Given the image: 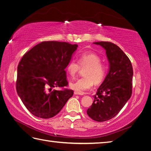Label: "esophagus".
I'll list each match as a JSON object with an SVG mask.
<instances>
[{"mask_svg": "<svg viewBox=\"0 0 151 151\" xmlns=\"http://www.w3.org/2000/svg\"><path fill=\"white\" fill-rule=\"evenodd\" d=\"M74 94H76V95H78V94H79V95H83L82 93H80L77 92V91H75V92H74Z\"/></svg>", "mask_w": 151, "mask_h": 151, "instance_id": "1", "label": "esophagus"}]
</instances>
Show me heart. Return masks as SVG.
Masks as SVG:
<instances>
[{"instance_id":"1","label":"heart","mask_w":151,"mask_h":151,"mask_svg":"<svg viewBox=\"0 0 151 151\" xmlns=\"http://www.w3.org/2000/svg\"><path fill=\"white\" fill-rule=\"evenodd\" d=\"M100 56L93 52H85L79 56L78 62L71 60L67 65V71L71 78H74L80 68H86L83 78L70 83L73 90L80 93L86 91L93 87L94 82L99 84L104 81L107 73V67L101 62Z\"/></svg>"}]
</instances>
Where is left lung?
I'll return each mask as SVG.
<instances>
[{"label":"left lung","mask_w":151,"mask_h":151,"mask_svg":"<svg viewBox=\"0 0 151 151\" xmlns=\"http://www.w3.org/2000/svg\"><path fill=\"white\" fill-rule=\"evenodd\" d=\"M106 50L109 70L98 89L92 106L87 111L89 116L96 122L110 120L118 114L132 94V66L124 51L110 42H97Z\"/></svg>","instance_id":"obj_1"}]
</instances>
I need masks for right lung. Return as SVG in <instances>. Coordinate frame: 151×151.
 Instances as JSON below:
<instances>
[{"instance_id":"add662e5","label":"right lung","mask_w":151,"mask_h":151,"mask_svg":"<svg viewBox=\"0 0 151 151\" xmlns=\"http://www.w3.org/2000/svg\"><path fill=\"white\" fill-rule=\"evenodd\" d=\"M77 47V44L64 42L44 41L31 48L20 60L17 92L35 116H55L73 95L71 89H52L68 86L65 69Z\"/></svg>"}]
</instances>
